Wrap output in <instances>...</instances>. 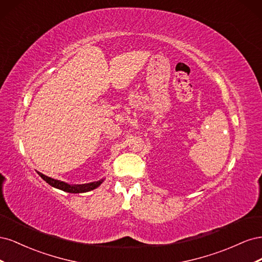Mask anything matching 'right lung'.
<instances>
[{"label": "right lung", "mask_w": 262, "mask_h": 262, "mask_svg": "<svg viewBox=\"0 0 262 262\" xmlns=\"http://www.w3.org/2000/svg\"><path fill=\"white\" fill-rule=\"evenodd\" d=\"M38 175L40 176L46 182H48V184L54 188H58L60 190H63V191L66 192H70V193H81V192H87V191H91V190L96 189L98 186H100V184L104 180H98V181H94V182H90V184H83V185H69L67 182H63L57 179H53L50 178L48 176L43 175V173L39 172L38 171Z\"/></svg>", "instance_id": "add662e5"}]
</instances>
